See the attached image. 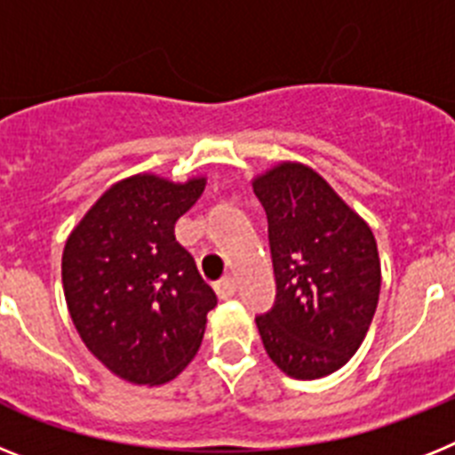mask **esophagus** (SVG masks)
Here are the masks:
<instances>
[{"instance_id":"obj_1","label":"esophagus","mask_w":455,"mask_h":455,"mask_svg":"<svg viewBox=\"0 0 455 455\" xmlns=\"http://www.w3.org/2000/svg\"><path fill=\"white\" fill-rule=\"evenodd\" d=\"M235 279L233 276H224V279H220V282L215 283V293L220 295V299H228L235 295Z\"/></svg>"}]
</instances>
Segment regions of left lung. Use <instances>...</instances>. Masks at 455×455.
<instances>
[{
  "label": "left lung",
  "mask_w": 455,
  "mask_h": 455,
  "mask_svg": "<svg viewBox=\"0 0 455 455\" xmlns=\"http://www.w3.org/2000/svg\"><path fill=\"white\" fill-rule=\"evenodd\" d=\"M267 217L276 295L256 315L279 369L315 380L357 353L380 295V259L369 224L314 169L283 162L254 180Z\"/></svg>",
  "instance_id": "1"
}]
</instances>
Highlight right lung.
Segmentation results:
<instances>
[{"instance_id": "right-lung-1", "label": "right lung", "mask_w": 455, "mask_h": 455, "mask_svg": "<svg viewBox=\"0 0 455 455\" xmlns=\"http://www.w3.org/2000/svg\"><path fill=\"white\" fill-rule=\"evenodd\" d=\"M204 188V179L176 185L148 173L121 180L66 243L70 318L91 353L124 380L162 385L199 350L217 295L173 227Z\"/></svg>"}]
</instances>
